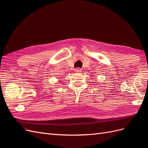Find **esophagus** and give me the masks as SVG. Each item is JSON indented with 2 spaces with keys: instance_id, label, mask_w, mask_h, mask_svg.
I'll use <instances>...</instances> for the list:
<instances>
[{
  "instance_id": "obj_1",
  "label": "esophagus",
  "mask_w": 148,
  "mask_h": 148,
  "mask_svg": "<svg viewBox=\"0 0 148 148\" xmlns=\"http://www.w3.org/2000/svg\"><path fill=\"white\" fill-rule=\"evenodd\" d=\"M75 72L76 73H80L81 72V70H80L79 69H77L75 70Z\"/></svg>"
}]
</instances>
